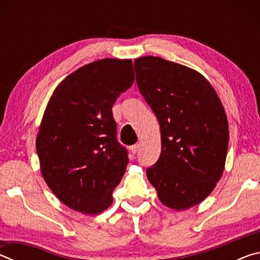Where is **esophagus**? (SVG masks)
Here are the masks:
<instances>
[{
    "mask_svg": "<svg viewBox=\"0 0 260 260\" xmlns=\"http://www.w3.org/2000/svg\"><path fill=\"white\" fill-rule=\"evenodd\" d=\"M139 147H140L139 144H134V146H132V147H131V151H132V153H134V155H135V153L139 151Z\"/></svg>",
    "mask_w": 260,
    "mask_h": 260,
    "instance_id": "obj_1",
    "label": "esophagus"
}]
</instances>
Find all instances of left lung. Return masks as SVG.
I'll return each mask as SVG.
<instances>
[{"label": "left lung", "instance_id": "8db88e82", "mask_svg": "<svg viewBox=\"0 0 260 260\" xmlns=\"http://www.w3.org/2000/svg\"><path fill=\"white\" fill-rule=\"evenodd\" d=\"M140 93L156 114L161 152L147 177L167 208L186 210L213 190L225 169L228 121L211 83L160 57L134 60Z\"/></svg>", "mask_w": 260, "mask_h": 260}]
</instances>
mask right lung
<instances>
[{"instance_id":"1","label":"right lung","mask_w":260,"mask_h":260,"mask_svg":"<svg viewBox=\"0 0 260 260\" xmlns=\"http://www.w3.org/2000/svg\"><path fill=\"white\" fill-rule=\"evenodd\" d=\"M133 82L131 59L103 58L78 69L52 93L37 152L48 187L70 209L98 214L112 204L128 164L112 107Z\"/></svg>"}]
</instances>
